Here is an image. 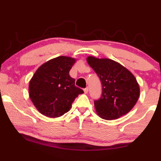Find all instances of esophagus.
Listing matches in <instances>:
<instances>
[{
    "mask_svg": "<svg viewBox=\"0 0 161 161\" xmlns=\"http://www.w3.org/2000/svg\"><path fill=\"white\" fill-rule=\"evenodd\" d=\"M84 93H85V94L88 93V92H89V88H88V87H86V88L84 89Z\"/></svg>",
    "mask_w": 161,
    "mask_h": 161,
    "instance_id": "obj_1",
    "label": "esophagus"
}]
</instances>
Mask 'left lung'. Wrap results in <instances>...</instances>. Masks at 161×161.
<instances>
[{
  "label": "left lung",
  "mask_w": 161,
  "mask_h": 161,
  "mask_svg": "<svg viewBox=\"0 0 161 161\" xmlns=\"http://www.w3.org/2000/svg\"><path fill=\"white\" fill-rule=\"evenodd\" d=\"M86 60L102 85V96L94 100L97 114L103 119L113 120L129 112L140 94L139 85L132 73L110 59L90 56Z\"/></svg>",
  "instance_id": "left-lung-1"
}]
</instances>
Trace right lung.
I'll list each match as a JSON object with an SVG mask.
<instances>
[{"instance_id":"obj_1","label":"right lung","mask_w":161,"mask_h":161,"mask_svg":"<svg viewBox=\"0 0 161 161\" xmlns=\"http://www.w3.org/2000/svg\"><path fill=\"white\" fill-rule=\"evenodd\" d=\"M75 62L69 57H58L40 66L32 77L30 97L43 115L51 118L64 115L78 95L84 93L69 74Z\"/></svg>"}]
</instances>
